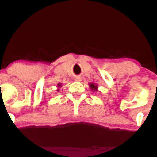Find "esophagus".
<instances>
[{"label": "esophagus", "mask_w": 157, "mask_h": 157, "mask_svg": "<svg viewBox=\"0 0 157 157\" xmlns=\"http://www.w3.org/2000/svg\"><path fill=\"white\" fill-rule=\"evenodd\" d=\"M75 80L76 81H78V82H80L81 80H82V77H81L80 76H77L75 77Z\"/></svg>", "instance_id": "34e87169"}]
</instances>
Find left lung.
Masks as SVG:
<instances>
[{"mask_svg":"<svg viewBox=\"0 0 157 157\" xmlns=\"http://www.w3.org/2000/svg\"><path fill=\"white\" fill-rule=\"evenodd\" d=\"M89 86L90 88H91V89L92 90V91H97V86H95L94 83H90L89 84Z\"/></svg>","mask_w":157,"mask_h":157,"instance_id":"obj_1","label":"left lung"}]
</instances>
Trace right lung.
I'll list each match as a JSON object with an SVG mask.
<instances>
[{
	"instance_id": "add662e5",
	"label": "right lung",
	"mask_w": 157,
	"mask_h": 157,
	"mask_svg": "<svg viewBox=\"0 0 157 157\" xmlns=\"http://www.w3.org/2000/svg\"><path fill=\"white\" fill-rule=\"evenodd\" d=\"M58 85V86H57V87H60L61 86V84L60 83H59V84H57ZM57 91H59V89H57Z\"/></svg>"
}]
</instances>
